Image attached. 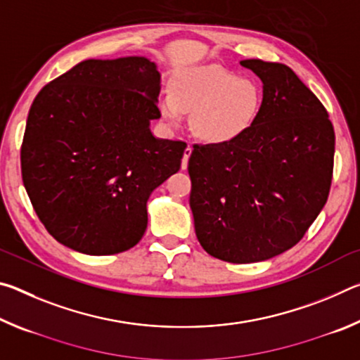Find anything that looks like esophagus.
I'll use <instances>...</instances> for the list:
<instances>
[{
    "label": "esophagus",
    "instance_id": "1",
    "mask_svg": "<svg viewBox=\"0 0 360 360\" xmlns=\"http://www.w3.org/2000/svg\"><path fill=\"white\" fill-rule=\"evenodd\" d=\"M192 155V146H187L186 150H184V157H182V163H181V168L186 169L188 165V157Z\"/></svg>",
    "mask_w": 360,
    "mask_h": 360
}]
</instances>
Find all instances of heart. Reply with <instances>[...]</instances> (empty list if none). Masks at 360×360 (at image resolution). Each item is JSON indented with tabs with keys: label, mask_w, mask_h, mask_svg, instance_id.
<instances>
[{
	"label": "heart",
	"mask_w": 360,
	"mask_h": 360,
	"mask_svg": "<svg viewBox=\"0 0 360 360\" xmlns=\"http://www.w3.org/2000/svg\"><path fill=\"white\" fill-rule=\"evenodd\" d=\"M264 106L260 85L221 66L184 71L172 81L160 111L173 125L192 112V130L208 144H229L251 130Z\"/></svg>",
	"instance_id": "b5f03b06"
}]
</instances>
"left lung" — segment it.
Segmentation results:
<instances>
[{
  "mask_svg": "<svg viewBox=\"0 0 360 360\" xmlns=\"http://www.w3.org/2000/svg\"><path fill=\"white\" fill-rule=\"evenodd\" d=\"M264 84L251 130L229 144H193L191 210L212 257L251 264L300 241L327 202L335 131L327 109L289 66L243 60Z\"/></svg>",
  "mask_w": 360,
  "mask_h": 360,
  "instance_id": "left-lung-1",
  "label": "left lung"
}]
</instances>
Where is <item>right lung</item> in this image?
I'll use <instances>...</instances> for the list:
<instances>
[{
    "label": "right lung",
    "instance_id": "right-lung-1",
    "mask_svg": "<svg viewBox=\"0 0 360 360\" xmlns=\"http://www.w3.org/2000/svg\"><path fill=\"white\" fill-rule=\"evenodd\" d=\"M160 75L144 57L85 60L41 89L20 149L23 186L46 230L90 255L143 238L150 192L178 173L187 144L157 139Z\"/></svg>",
    "mask_w": 360,
    "mask_h": 360
}]
</instances>
